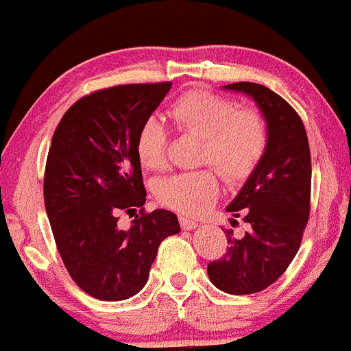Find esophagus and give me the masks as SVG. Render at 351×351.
<instances>
[{"mask_svg":"<svg viewBox=\"0 0 351 351\" xmlns=\"http://www.w3.org/2000/svg\"><path fill=\"white\" fill-rule=\"evenodd\" d=\"M179 223H180V226H182L184 230H194V228H197V226H199V223L194 221V219L186 218V216H180Z\"/></svg>","mask_w":351,"mask_h":351,"instance_id":"34e87169","label":"esophagus"}]
</instances>
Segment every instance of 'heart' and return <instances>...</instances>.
Masks as SVG:
<instances>
[{"label":"heart","instance_id":"heart-1","mask_svg":"<svg viewBox=\"0 0 351 351\" xmlns=\"http://www.w3.org/2000/svg\"><path fill=\"white\" fill-rule=\"evenodd\" d=\"M169 118L180 132L201 136V162H211L230 182L247 179L267 149V126L254 108H238L230 97L208 91H187L169 110ZM167 132L157 117L140 125L135 152L149 171L165 167ZM219 180L211 169L179 172L155 186L160 204L186 216H199L215 204Z\"/></svg>","mask_w":351,"mask_h":351}]
</instances>
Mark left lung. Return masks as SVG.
<instances>
[{
  "mask_svg": "<svg viewBox=\"0 0 351 351\" xmlns=\"http://www.w3.org/2000/svg\"><path fill=\"white\" fill-rule=\"evenodd\" d=\"M255 101L267 123V149L226 211L248 231L233 238L223 258L208 265L209 280L228 294H255L285 272L309 218L311 154L302 120L277 93L255 82L225 86ZM237 219H231L234 225Z\"/></svg>",
  "mask_w": 351,
  "mask_h": 351,
  "instance_id": "left-lung-1",
  "label": "left lung"
}]
</instances>
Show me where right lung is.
I'll use <instances>...</instances> for the list:
<instances>
[{
	"label": "right lung",
	"mask_w": 351,
	"mask_h": 351,
	"mask_svg": "<svg viewBox=\"0 0 351 351\" xmlns=\"http://www.w3.org/2000/svg\"><path fill=\"white\" fill-rule=\"evenodd\" d=\"M171 88L101 89L75 101L53 132L43 177L47 216L69 276L101 301L142 291L158 245L180 231L167 209H140L128 230L118 228V211L145 204L135 138Z\"/></svg>",
	"instance_id": "obj_1"
}]
</instances>
